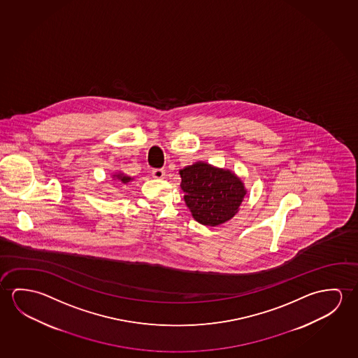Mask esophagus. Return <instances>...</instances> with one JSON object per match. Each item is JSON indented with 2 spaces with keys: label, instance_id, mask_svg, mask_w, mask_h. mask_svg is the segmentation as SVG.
<instances>
[{
  "label": "esophagus",
  "instance_id": "obj_1",
  "mask_svg": "<svg viewBox=\"0 0 358 358\" xmlns=\"http://www.w3.org/2000/svg\"><path fill=\"white\" fill-rule=\"evenodd\" d=\"M152 176H153V178H155V179H163L165 176V171L164 169H153Z\"/></svg>",
  "mask_w": 358,
  "mask_h": 358
}]
</instances>
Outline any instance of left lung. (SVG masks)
Here are the masks:
<instances>
[{"instance_id": "8db88e82", "label": "left lung", "mask_w": 358, "mask_h": 358, "mask_svg": "<svg viewBox=\"0 0 358 358\" xmlns=\"http://www.w3.org/2000/svg\"><path fill=\"white\" fill-rule=\"evenodd\" d=\"M182 192L194 219L216 227L238 211L246 190L238 176L206 163H195L180 171Z\"/></svg>"}]
</instances>
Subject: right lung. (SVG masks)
<instances>
[{
    "label": "right lung",
    "mask_w": 358,
    "mask_h": 358,
    "mask_svg": "<svg viewBox=\"0 0 358 358\" xmlns=\"http://www.w3.org/2000/svg\"><path fill=\"white\" fill-rule=\"evenodd\" d=\"M114 178H117L118 180H120L122 182H131V178H129V176H125L124 174H117V176H114Z\"/></svg>",
    "instance_id": "right-lung-1"
}]
</instances>
